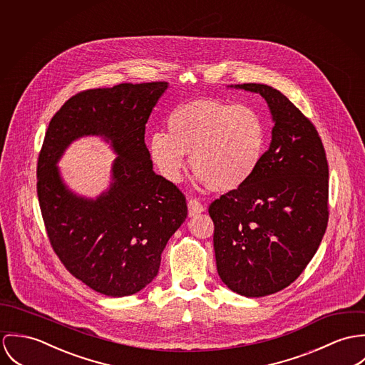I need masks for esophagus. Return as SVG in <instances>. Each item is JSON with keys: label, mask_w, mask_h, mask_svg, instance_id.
<instances>
[{"label": "esophagus", "mask_w": 365, "mask_h": 365, "mask_svg": "<svg viewBox=\"0 0 365 365\" xmlns=\"http://www.w3.org/2000/svg\"><path fill=\"white\" fill-rule=\"evenodd\" d=\"M187 210H189V217H195V215L202 212L205 210V207L197 199H190L187 202Z\"/></svg>", "instance_id": "34e87169"}]
</instances>
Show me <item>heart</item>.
<instances>
[{
  "label": "heart",
  "instance_id": "b5f03b06",
  "mask_svg": "<svg viewBox=\"0 0 365 365\" xmlns=\"http://www.w3.org/2000/svg\"><path fill=\"white\" fill-rule=\"evenodd\" d=\"M169 134L155 131L148 140L151 163L165 180L179 183L190 155L197 180L214 192H232L257 170L267 143L259 112L221 99H195L168 116Z\"/></svg>",
  "mask_w": 365,
  "mask_h": 365
}]
</instances>
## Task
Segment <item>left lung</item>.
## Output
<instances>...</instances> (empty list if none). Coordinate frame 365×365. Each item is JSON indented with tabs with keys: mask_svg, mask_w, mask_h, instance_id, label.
<instances>
[{
	"mask_svg": "<svg viewBox=\"0 0 365 365\" xmlns=\"http://www.w3.org/2000/svg\"><path fill=\"white\" fill-rule=\"evenodd\" d=\"M228 88L260 93L272 113L269 150L240 189L211 202L217 272L237 294H274L304 272L327 227L329 168L317 128L264 83Z\"/></svg>",
	"mask_w": 365,
	"mask_h": 365,
	"instance_id": "1",
	"label": "left lung"
}]
</instances>
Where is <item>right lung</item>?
<instances>
[{
    "label": "right lung",
    "mask_w": 365,
    "mask_h": 365,
    "mask_svg": "<svg viewBox=\"0 0 365 365\" xmlns=\"http://www.w3.org/2000/svg\"><path fill=\"white\" fill-rule=\"evenodd\" d=\"M168 82L119 83L70 98L53 116L38 163V197L50 243L66 269L108 297L133 295L160 270L169 238L187 217L186 199L153 169L145 124ZM82 136L118 155L95 200L71 191L56 163Z\"/></svg>",
    "instance_id": "1"
}]
</instances>
